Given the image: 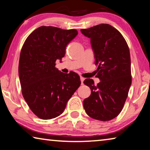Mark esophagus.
Wrapping results in <instances>:
<instances>
[{
    "label": "esophagus",
    "mask_w": 150,
    "mask_h": 150,
    "mask_svg": "<svg viewBox=\"0 0 150 150\" xmlns=\"http://www.w3.org/2000/svg\"><path fill=\"white\" fill-rule=\"evenodd\" d=\"M80 79H81V85L83 84V81L85 80V78L83 77H80Z\"/></svg>",
    "instance_id": "esophagus-1"
}]
</instances>
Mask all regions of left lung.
<instances>
[{
    "mask_svg": "<svg viewBox=\"0 0 150 150\" xmlns=\"http://www.w3.org/2000/svg\"><path fill=\"white\" fill-rule=\"evenodd\" d=\"M81 32L91 38L98 65L96 77L100 80L96 85L92 79L84 81L91 94L83 101V106L90 117L110 120L122 110L132 83L128 45L120 32L108 24L81 29Z\"/></svg>",
    "mask_w": 150,
    "mask_h": 150,
    "instance_id": "1",
    "label": "left lung"
}]
</instances>
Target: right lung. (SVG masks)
I'll return each instance as SVG.
<instances>
[{
	"instance_id": "obj_1",
	"label": "right lung",
	"mask_w": 150,
	"mask_h": 150,
	"mask_svg": "<svg viewBox=\"0 0 150 150\" xmlns=\"http://www.w3.org/2000/svg\"><path fill=\"white\" fill-rule=\"evenodd\" d=\"M77 34L75 29L40 26L22 47L18 73L22 95L33 113L43 120L62 115L81 85L77 73H63L55 67V62L65 56L67 44Z\"/></svg>"
}]
</instances>
